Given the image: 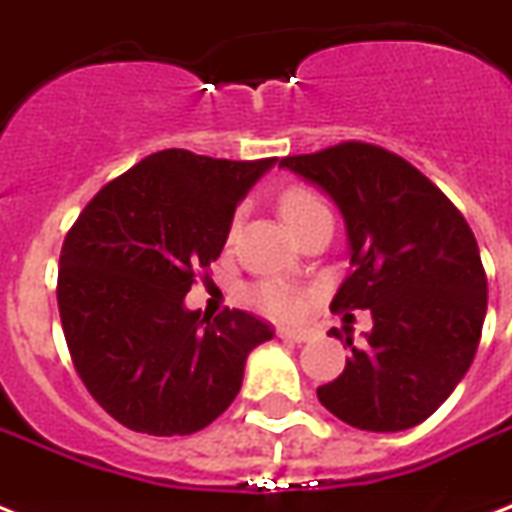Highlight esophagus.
Returning <instances> with one entry per match:
<instances>
[{
    "mask_svg": "<svg viewBox=\"0 0 512 512\" xmlns=\"http://www.w3.org/2000/svg\"><path fill=\"white\" fill-rule=\"evenodd\" d=\"M279 337L289 342H308L316 337V332L308 327H279Z\"/></svg>",
    "mask_w": 512,
    "mask_h": 512,
    "instance_id": "obj_1",
    "label": "esophagus"
}]
</instances>
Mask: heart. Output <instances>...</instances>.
Here are the masks:
<instances>
[{
    "mask_svg": "<svg viewBox=\"0 0 512 512\" xmlns=\"http://www.w3.org/2000/svg\"><path fill=\"white\" fill-rule=\"evenodd\" d=\"M281 215L289 225H295L300 217H305L313 209L324 207L311 191L305 188H289L279 201ZM255 300L260 308H265L273 316H289V313L297 311V295L295 289L284 284V281H263L260 287L255 289Z\"/></svg>",
    "mask_w": 512,
    "mask_h": 512,
    "instance_id": "heart-1",
    "label": "heart"
}]
</instances>
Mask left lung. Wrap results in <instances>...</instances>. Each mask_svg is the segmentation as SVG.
<instances>
[{
	"label": "left lung",
	"mask_w": 512,
	"mask_h": 512,
	"mask_svg": "<svg viewBox=\"0 0 512 512\" xmlns=\"http://www.w3.org/2000/svg\"><path fill=\"white\" fill-rule=\"evenodd\" d=\"M279 170L316 185L340 209L350 276L335 311H372L348 342L337 380L316 396L337 420L372 433L420 425L468 374L486 319V273L460 209L401 156L366 143L287 156Z\"/></svg>",
	"instance_id": "8db88e82"
}]
</instances>
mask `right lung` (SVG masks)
I'll return each mask as SVG.
<instances>
[{"instance_id":"right-lung-1","label":"right lung","mask_w":512,"mask_h":512,"mask_svg":"<svg viewBox=\"0 0 512 512\" xmlns=\"http://www.w3.org/2000/svg\"><path fill=\"white\" fill-rule=\"evenodd\" d=\"M276 159L170 148L103 185L60 252L58 308L74 366L124 428L191 436L239 396L247 356L273 337L252 313L185 308L223 252L233 212Z\"/></svg>"}]
</instances>
